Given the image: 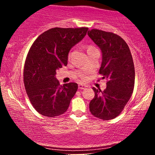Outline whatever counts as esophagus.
Segmentation results:
<instances>
[{
  "label": "esophagus",
  "mask_w": 155,
  "mask_h": 155,
  "mask_svg": "<svg viewBox=\"0 0 155 155\" xmlns=\"http://www.w3.org/2000/svg\"><path fill=\"white\" fill-rule=\"evenodd\" d=\"M79 90H84V89H85L87 87V85L85 84H79Z\"/></svg>",
  "instance_id": "esophagus-1"
}]
</instances>
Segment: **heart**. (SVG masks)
<instances>
[{
	"instance_id": "obj_1",
	"label": "heart",
	"mask_w": 155,
	"mask_h": 155,
	"mask_svg": "<svg viewBox=\"0 0 155 155\" xmlns=\"http://www.w3.org/2000/svg\"><path fill=\"white\" fill-rule=\"evenodd\" d=\"M91 48H93V47H90L88 48V49H91Z\"/></svg>"
}]
</instances>
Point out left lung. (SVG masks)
I'll list each match as a JSON object with an SVG mask.
<instances>
[{
    "mask_svg": "<svg viewBox=\"0 0 155 155\" xmlns=\"http://www.w3.org/2000/svg\"><path fill=\"white\" fill-rule=\"evenodd\" d=\"M87 34L102 52L99 74L108 79L104 91L95 87V97L90 103L94 117L108 120L120 115L133 92L135 68L127 43L118 35L97 29Z\"/></svg>",
    "mask_w": 155,
    "mask_h": 155,
    "instance_id": "left-lung-1",
    "label": "left lung"
}]
</instances>
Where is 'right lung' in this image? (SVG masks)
Masks as SVG:
<instances>
[{"label": "right lung", "instance_id": "obj_1", "mask_svg": "<svg viewBox=\"0 0 155 155\" xmlns=\"http://www.w3.org/2000/svg\"><path fill=\"white\" fill-rule=\"evenodd\" d=\"M88 28H51L31 46L24 67V84L30 101L43 116L54 117L67 111L78 89L76 83L60 85L56 71L67 65L71 49L87 34Z\"/></svg>", "mask_w": 155, "mask_h": 155}]
</instances>
